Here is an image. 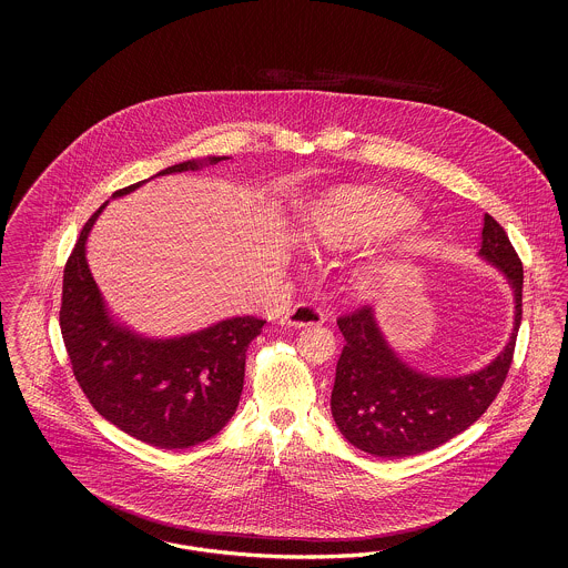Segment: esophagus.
I'll use <instances>...</instances> for the list:
<instances>
[{"mask_svg":"<svg viewBox=\"0 0 568 568\" xmlns=\"http://www.w3.org/2000/svg\"><path fill=\"white\" fill-rule=\"evenodd\" d=\"M325 322L322 308H317L315 304L308 302H300L294 308L287 311L285 315V324L294 325V327H308V325H322Z\"/></svg>","mask_w":568,"mask_h":568,"instance_id":"1","label":"esophagus"}]
</instances>
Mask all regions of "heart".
<instances>
[{
    "label": "heart",
    "instance_id": "heart-1",
    "mask_svg": "<svg viewBox=\"0 0 568 568\" xmlns=\"http://www.w3.org/2000/svg\"><path fill=\"white\" fill-rule=\"evenodd\" d=\"M417 223V211L405 197L385 191L345 187L317 200L302 221V239L315 251L341 253L405 234ZM353 287L366 294L377 283L371 266L353 271Z\"/></svg>",
    "mask_w": 568,
    "mask_h": 568
}]
</instances>
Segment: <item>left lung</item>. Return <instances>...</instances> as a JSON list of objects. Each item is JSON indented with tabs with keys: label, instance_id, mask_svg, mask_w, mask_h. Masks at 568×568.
<instances>
[{
	"label": "left lung",
	"instance_id": "8db88e82",
	"mask_svg": "<svg viewBox=\"0 0 568 568\" xmlns=\"http://www.w3.org/2000/svg\"><path fill=\"white\" fill-rule=\"evenodd\" d=\"M477 255L503 272L514 292V329L481 371L438 377L413 368L387 343L375 308L338 317L345 347L336 364L332 417L353 447L377 458H406L430 452L473 426L500 392L521 322L524 268L507 232L484 216Z\"/></svg>",
	"mask_w": 568,
	"mask_h": 568
}]
</instances>
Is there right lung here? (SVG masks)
Instances as JSON below:
<instances>
[{"label": "right lung", "instance_id": "add662e5", "mask_svg": "<svg viewBox=\"0 0 568 568\" xmlns=\"http://www.w3.org/2000/svg\"><path fill=\"white\" fill-rule=\"evenodd\" d=\"M223 160L230 158L187 160L155 176L202 170ZM151 179L114 191L112 197H123ZM109 202L84 223L63 271V343L84 396L104 419L146 445L187 449L215 436L236 413L246 349L266 322L230 317L170 338H151L121 324L87 264L89 234Z\"/></svg>", "mask_w": 568, "mask_h": 568}]
</instances>
